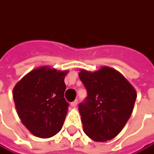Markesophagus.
Returning a JSON list of instances; mask_svg holds the SVG:
<instances>
[{
  "instance_id": "1",
  "label": "esophagus",
  "mask_w": 154,
  "mask_h": 154,
  "mask_svg": "<svg viewBox=\"0 0 154 154\" xmlns=\"http://www.w3.org/2000/svg\"><path fill=\"white\" fill-rule=\"evenodd\" d=\"M70 104H71V106H72V107H76V106L77 105V100L73 101V102H72V103H71Z\"/></svg>"
}]
</instances>
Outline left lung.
Segmentation results:
<instances>
[{"mask_svg":"<svg viewBox=\"0 0 154 154\" xmlns=\"http://www.w3.org/2000/svg\"><path fill=\"white\" fill-rule=\"evenodd\" d=\"M78 76L88 94L78 105L85 133L97 142L112 140L131 117L135 89L121 73L106 66L94 72L81 69Z\"/></svg>","mask_w":154,"mask_h":154,"instance_id":"8db88e82","label":"left lung"}]
</instances>
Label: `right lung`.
I'll return each instance as SVG.
<instances>
[{
  "instance_id": "1",
  "label": "right lung",
  "mask_w": 154,
  "mask_h": 154,
  "mask_svg": "<svg viewBox=\"0 0 154 154\" xmlns=\"http://www.w3.org/2000/svg\"><path fill=\"white\" fill-rule=\"evenodd\" d=\"M67 73L43 66L29 72L14 87L17 114L25 127L38 138H50L63 127L69 106L64 98Z\"/></svg>"
}]
</instances>
